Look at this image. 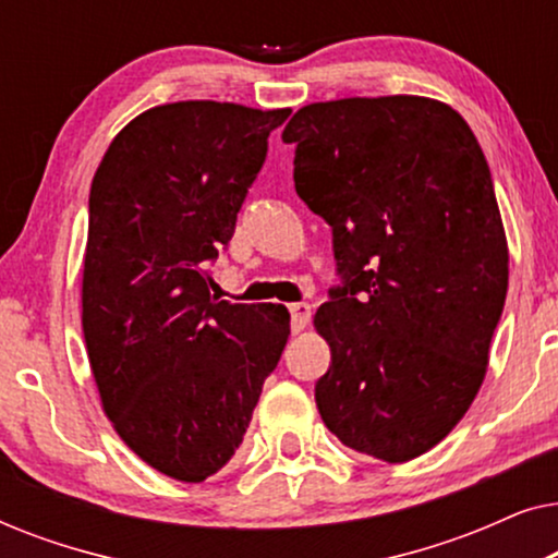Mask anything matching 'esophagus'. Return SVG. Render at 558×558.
Returning <instances> with one entry per match:
<instances>
[{"label":"esophagus","mask_w":558,"mask_h":558,"mask_svg":"<svg viewBox=\"0 0 558 558\" xmlns=\"http://www.w3.org/2000/svg\"><path fill=\"white\" fill-rule=\"evenodd\" d=\"M289 312H292V330L302 332L310 323L312 307H310V304H304V302H296V304H292V307H289Z\"/></svg>","instance_id":"obj_1"}]
</instances>
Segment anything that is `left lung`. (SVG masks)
<instances>
[{
	"label": "left lung",
	"instance_id": "obj_1",
	"mask_svg": "<svg viewBox=\"0 0 558 558\" xmlns=\"http://www.w3.org/2000/svg\"><path fill=\"white\" fill-rule=\"evenodd\" d=\"M281 140L345 279L315 315L332 353L319 416L355 452L416 460L475 401L506 304L490 167L468 121L426 96L302 106Z\"/></svg>",
	"mask_w": 558,
	"mask_h": 558
}]
</instances>
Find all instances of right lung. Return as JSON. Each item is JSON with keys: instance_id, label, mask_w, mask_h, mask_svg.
Segmentation results:
<instances>
[{"instance_id": "add662e5", "label": "right lung", "mask_w": 558, "mask_h": 558, "mask_svg": "<svg viewBox=\"0 0 558 558\" xmlns=\"http://www.w3.org/2000/svg\"><path fill=\"white\" fill-rule=\"evenodd\" d=\"M289 113L155 106L90 182L81 325L98 399L121 441L180 483L235 454L292 332L284 304L216 300L208 271Z\"/></svg>"}]
</instances>
